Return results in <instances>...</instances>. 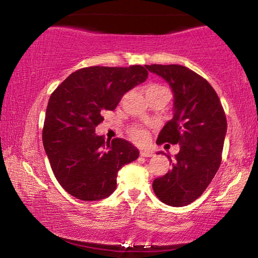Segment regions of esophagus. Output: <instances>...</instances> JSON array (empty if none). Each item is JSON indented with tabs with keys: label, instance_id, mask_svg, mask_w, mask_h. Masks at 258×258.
I'll list each match as a JSON object with an SVG mask.
<instances>
[{
	"label": "esophagus",
	"instance_id": "1",
	"mask_svg": "<svg viewBox=\"0 0 258 258\" xmlns=\"http://www.w3.org/2000/svg\"><path fill=\"white\" fill-rule=\"evenodd\" d=\"M140 156H141V157H151L152 152L150 150H141V151H140Z\"/></svg>",
	"mask_w": 258,
	"mask_h": 258
}]
</instances>
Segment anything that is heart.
<instances>
[{
	"label": "heart",
	"mask_w": 258,
	"mask_h": 258,
	"mask_svg": "<svg viewBox=\"0 0 258 258\" xmlns=\"http://www.w3.org/2000/svg\"><path fill=\"white\" fill-rule=\"evenodd\" d=\"M161 92H168V90L166 89V87L158 85V84L148 85L147 90H146L147 95H152V94H157V93H161ZM130 134H131V138H132V140H134L135 142L143 143L148 140V132L146 130L139 127V126H134V127L131 128Z\"/></svg>",
	"instance_id": "1"
}]
</instances>
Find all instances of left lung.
Masks as SVG:
<instances>
[{
	"label": "left lung",
	"instance_id": "1",
	"mask_svg": "<svg viewBox=\"0 0 258 258\" xmlns=\"http://www.w3.org/2000/svg\"><path fill=\"white\" fill-rule=\"evenodd\" d=\"M163 77L174 93L173 118L164 126L157 143L180 146L172 168L157 177L152 189L160 202L182 207L198 199L215 176L222 161L226 117L212 85L181 64H146Z\"/></svg>",
	"mask_w": 258,
	"mask_h": 258
}]
</instances>
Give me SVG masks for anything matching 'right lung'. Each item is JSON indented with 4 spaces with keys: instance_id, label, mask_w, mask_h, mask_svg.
I'll use <instances>...</instances> for the list:
<instances>
[{
    "instance_id": "obj_1",
    "label": "right lung",
    "mask_w": 258,
    "mask_h": 258,
    "mask_svg": "<svg viewBox=\"0 0 258 258\" xmlns=\"http://www.w3.org/2000/svg\"><path fill=\"white\" fill-rule=\"evenodd\" d=\"M148 71L92 66L78 69L52 92L42 140L52 171L69 195L84 202L107 198L117 186V173L139 157L124 139L95 134L102 113L115 110L124 93L145 82Z\"/></svg>"
}]
</instances>
